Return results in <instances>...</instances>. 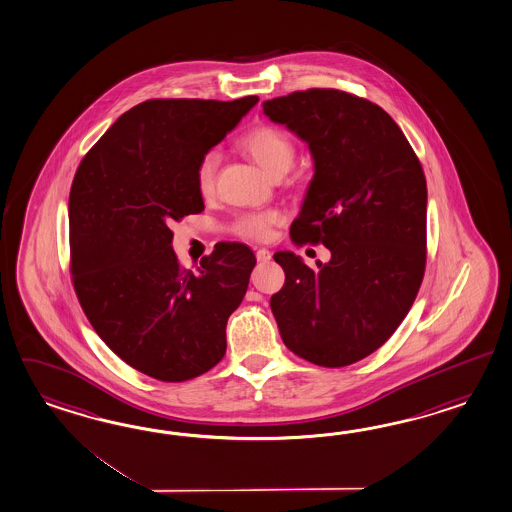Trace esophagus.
I'll use <instances>...</instances> for the list:
<instances>
[{
    "label": "esophagus",
    "instance_id": "34e87169",
    "mask_svg": "<svg viewBox=\"0 0 512 512\" xmlns=\"http://www.w3.org/2000/svg\"><path fill=\"white\" fill-rule=\"evenodd\" d=\"M256 260L260 263H267L271 260V252L267 249L256 250Z\"/></svg>",
    "mask_w": 512,
    "mask_h": 512
}]
</instances>
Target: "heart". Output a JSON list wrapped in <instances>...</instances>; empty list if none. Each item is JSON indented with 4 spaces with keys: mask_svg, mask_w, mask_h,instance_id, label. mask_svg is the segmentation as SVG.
I'll return each instance as SVG.
<instances>
[{
    "mask_svg": "<svg viewBox=\"0 0 512 512\" xmlns=\"http://www.w3.org/2000/svg\"><path fill=\"white\" fill-rule=\"evenodd\" d=\"M239 148L247 152L263 171L269 176L276 172H286L295 156L293 143L288 135L273 126H258L250 132L239 137ZM221 163V154L217 150L206 152L198 161L197 187L202 197H210L215 189L217 169ZM282 221V213L278 210L247 211L241 213L234 223V232L237 236L252 239V241H265L271 237L273 226Z\"/></svg>",
    "mask_w": 512,
    "mask_h": 512,
    "instance_id": "b5f03b06",
    "label": "heart"
}]
</instances>
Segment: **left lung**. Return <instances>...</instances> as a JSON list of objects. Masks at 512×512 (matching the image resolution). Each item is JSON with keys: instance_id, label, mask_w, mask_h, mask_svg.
<instances>
[{"instance_id": "8db88e82", "label": "left lung", "mask_w": 512, "mask_h": 512, "mask_svg": "<svg viewBox=\"0 0 512 512\" xmlns=\"http://www.w3.org/2000/svg\"><path fill=\"white\" fill-rule=\"evenodd\" d=\"M263 113L308 145L314 178L295 243H323L327 263L310 269L276 252L286 282L271 297L289 351L325 367L354 364L401 325L425 271L427 182L394 118L336 89L291 92Z\"/></svg>"}]
</instances>
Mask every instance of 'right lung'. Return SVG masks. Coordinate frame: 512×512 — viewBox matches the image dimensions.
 Wrapping results in <instances>:
<instances>
[{
    "mask_svg": "<svg viewBox=\"0 0 512 512\" xmlns=\"http://www.w3.org/2000/svg\"><path fill=\"white\" fill-rule=\"evenodd\" d=\"M256 104L146 100L79 163L68 200L74 289L105 345L148 377L195 379L226 353L256 256L219 243L197 273L182 269L171 224L204 210L198 161Z\"/></svg>",
    "mask_w": 512,
    "mask_h": 512,
    "instance_id": "obj_1",
    "label": "right lung"
}]
</instances>
